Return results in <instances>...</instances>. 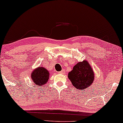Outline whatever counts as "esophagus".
I'll use <instances>...</instances> for the list:
<instances>
[{
	"instance_id": "obj_1",
	"label": "esophagus",
	"mask_w": 123,
	"mask_h": 123,
	"mask_svg": "<svg viewBox=\"0 0 123 123\" xmlns=\"http://www.w3.org/2000/svg\"><path fill=\"white\" fill-rule=\"evenodd\" d=\"M59 73H60V74H65V71L63 70H61V71H60V72H59Z\"/></svg>"
}]
</instances>
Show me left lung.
Segmentation results:
<instances>
[{
	"instance_id": "8db88e82",
	"label": "left lung",
	"mask_w": 123,
	"mask_h": 123,
	"mask_svg": "<svg viewBox=\"0 0 123 123\" xmlns=\"http://www.w3.org/2000/svg\"><path fill=\"white\" fill-rule=\"evenodd\" d=\"M95 74L87 60L79 62L68 73V78L73 85L79 90H85L91 85L94 80Z\"/></svg>"
}]
</instances>
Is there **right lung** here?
<instances>
[{"label": "right lung", "instance_id": "add662e5", "mask_svg": "<svg viewBox=\"0 0 123 123\" xmlns=\"http://www.w3.org/2000/svg\"><path fill=\"white\" fill-rule=\"evenodd\" d=\"M31 78L35 85L43 86L47 83L49 79V72L46 68L39 66L31 73Z\"/></svg>", "mask_w": 123, "mask_h": 123}]
</instances>
